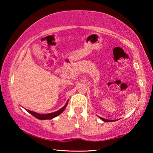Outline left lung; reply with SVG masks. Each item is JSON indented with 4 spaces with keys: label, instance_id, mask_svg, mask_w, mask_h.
<instances>
[{
    "label": "left lung",
    "instance_id": "1",
    "mask_svg": "<svg viewBox=\"0 0 153 153\" xmlns=\"http://www.w3.org/2000/svg\"><path fill=\"white\" fill-rule=\"evenodd\" d=\"M99 118L101 119V120H102V121H105V122H112V121H113V120H105V119H104V118H102V117H99Z\"/></svg>",
    "mask_w": 153,
    "mask_h": 153
}]
</instances>
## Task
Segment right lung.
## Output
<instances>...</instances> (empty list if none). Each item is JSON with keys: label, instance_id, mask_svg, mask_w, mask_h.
I'll return each instance as SVG.
<instances>
[{"label": "right lung", "instance_id": "add662e5", "mask_svg": "<svg viewBox=\"0 0 153 153\" xmlns=\"http://www.w3.org/2000/svg\"><path fill=\"white\" fill-rule=\"evenodd\" d=\"M68 101L69 100H67L66 104L63 107L60 109L55 111V112H53V113H48V114H39L38 113H36L34 111H30V110H28V109H25L26 110L28 113H30L31 115H32L33 117H35L36 118L38 119V120H52V119L56 117V116H58L60 115V114L63 112V111L65 109V108L67 107V104H68Z\"/></svg>", "mask_w": 153, "mask_h": 153}]
</instances>
